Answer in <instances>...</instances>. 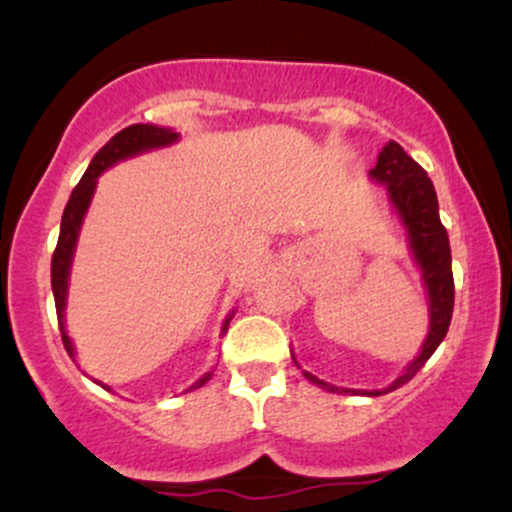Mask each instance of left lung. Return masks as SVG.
I'll return each mask as SVG.
<instances>
[{
	"mask_svg": "<svg viewBox=\"0 0 512 512\" xmlns=\"http://www.w3.org/2000/svg\"><path fill=\"white\" fill-rule=\"evenodd\" d=\"M370 178L380 185H385L387 197H390L392 207L397 209L399 219H402L404 228L409 233V248L414 255L416 264L421 267V276H424V286L428 293V337L424 346H421V354L409 363L407 370L385 390H366L361 395L378 397L385 392L397 390L404 383H409L428 358L433 356V351L438 349V344L443 342L445 334H448L450 320H452V305H455V281H452V257H450V240L448 231L440 223L438 214V197L433 190V182L426 175V170L411 158L407 151L402 149L397 142H387L380 151L378 163L370 170ZM305 378L310 383L327 392H339V387H334L325 380L315 378L313 373L303 370ZM354 395L356 390H342Z\"/></svg>",
	"mask_w": 512,
	"mask_h": 512,
	"instance_id": "8db88e82",
	"label": "left lung"
}]
</instances>
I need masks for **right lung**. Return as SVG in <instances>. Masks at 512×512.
Instances as JSON below:
<instances>
[{"label": "right lung", "instance_id": "right-lung-1", "mask_svg": "<svg viewBox=\"0 0 512 512\" xmlns=\"http://www.w3.org/2000/svg\"><path fill=\"white\" fill-rule=\"evenodd\" d=\"M178 142V132L166 127H156V125H129L117 132L108 144L93 156V161L88 163L84 178L79 180V185L74 187L72 197H69L67 207H64L62 214V223H60V240H57L55 255H52V293H55V308H57V322H60V334L67 354L74 358V344L69 339L67 327H64V305H67V286H69V269H72V257H74V248H76V238H79L81 231V221H84L88 204H91L93 192H96L98 185V175L103 170H108L110 166H115L117 161H125L129 156L144 154V151L151 149H161V146H170ZM228 322H231V315L226 317L223 322L221 334H226ZM211 370L204 373L202 378L197 380L190 390H197L202 387L207 380L211 378ZM105 387V385H101ZM108 390V387H105Z\"/></svg>", "mask_w": 512, "mask_h": 512}]
</instances>
